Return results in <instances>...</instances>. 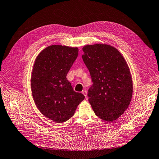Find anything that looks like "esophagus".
Here are the masks:
<instances>
[{"label":"esophagus","instance_id":"esophagus-1","mask_svg":"<svg viewBox=\"0 0 159 159\" xmlns=\"http://www.w3.org/2000/svg\"><path fill=\"white\" fill-rule=\"evenodd\" d=\"M82 93L85 96V97H87V92L86 90H83L82 91Z\"/></svg>","mask_w":159,"mask_h":159}]
</instances>
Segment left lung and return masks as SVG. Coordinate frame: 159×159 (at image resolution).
Returning a JSON list of instances; mask_svg holds the SVG:
<instances>
[{
	"mask_svg": "<svg viewBox=\"0 0 159 159\" xmlns=\"http://www.w3.org/2000/svg\"><path fill=\"white\" fill-rule=\"evenodd\" d=\"M83 51L82 58L93 82L88 92L89 102L97 116L107 121L115 120L132 99V81L126 61L110 45H87Z\"/></svg>",
	"mask_w": 159,
	"mask_h": 159,
	"instance_id": "left-lung-1",
	"label": "left lung"
}]
</instances>
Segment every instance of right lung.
<instances>
[{
	"instance_id": "1",
	"label": "right lung",
	"mask_w": 159,
	"mask_h": 159,
	"mask_svg": "<svg viewBox=\"0 0 159 159\" xmlns=\"http://www.w3.org/2000/svg\"><path fill=\"white\" fill-rule=\"evenodd\" d=\"M78 55V48L52 45L35 60L31 77L34 101L44 116L57 123L70 118L84 99L66 78Z\"/></svg>"
}]
</instances>
